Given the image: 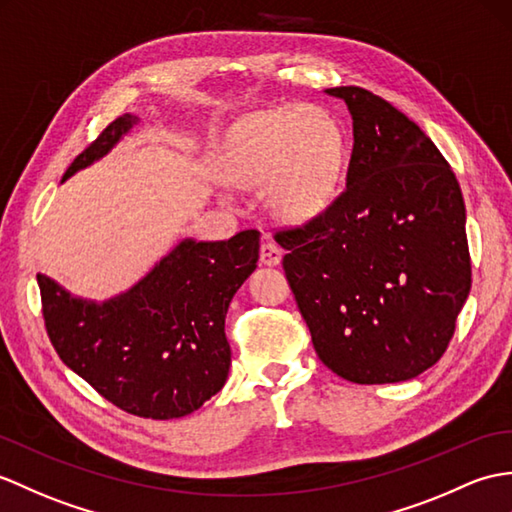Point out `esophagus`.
I'll list each match as a JSON object with an SVG mask.
<instances>
[{"label": "esophagus", "instance_id": "esophagus-1", "mask_svg": "<svg viewBox=\"0 0 512 512\" xmlns=\"http://www.w3.org/2000/svg\"><path fill=\"white\" fill-rule=\"evenodd\" d=\"M281 257H283V251L275 242H264V244H261V251H259L261 266H279L281 264Z\"/></svg>", "mask_w": 512, "mask_h": 512}]
</instances>
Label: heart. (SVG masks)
<instances>
[{"instance_id": "heart-1", "label": "heart", "mask_w": 512, "mask_h": 512, "mask_svg": "<svg viewBox=\"0 0 512 512\" xmlns=\"http://www.w3.org/2000/svg\"><path fill=\"white\" fill-rule=\"evenodd\" d=\"M347 141L320 106L290 104L253 115L224 148V174L246 189L266 187V205L285 222H307L338 198Z\"/></svg>"}]
</instances>
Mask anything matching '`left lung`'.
Wrapping results in <instances>:
<instances>
[{"label": "left lung", "mask_w": 512, "mask_h": 512, "mask_svg": "<svg viewBox=\"0 0 512 512\" xmlns=\"http://www.w3.org/2000/svg\"><path fill=\"white\" fill-rule=\"evenodd\" d=\"M353 120L347 189L281 231L283 270L318 358L353 384H397L434 366L471 290L467 213L423 130L362 87L325 89Z\"/></svg>", "instance_id": "obj_1"}]
</instances>
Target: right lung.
Returning a JSON list of instances; mask_svg holds the SVG:
<instances>
[{
	"mask_svg": "<svg viewBox=\"0 0 512 512\" xmlns=\"http://www.w3.org/2000/svg\"><path fill=\"white\" fill-rule=\"evenodd\" d=\"M137 124V115L117 117L69 165L63 183L106 157ZM257 259L253 229L224 242L185 237L133 288L100 303L39 272L47 336L58 358L117 408L144 419H181L227 382L224 318Z\"/></svg>",
	"mask_w": 512,
	"mask_h": 512,
	"instance_id": "obj_1",
	"label": "right lung"
}]
</instances>
